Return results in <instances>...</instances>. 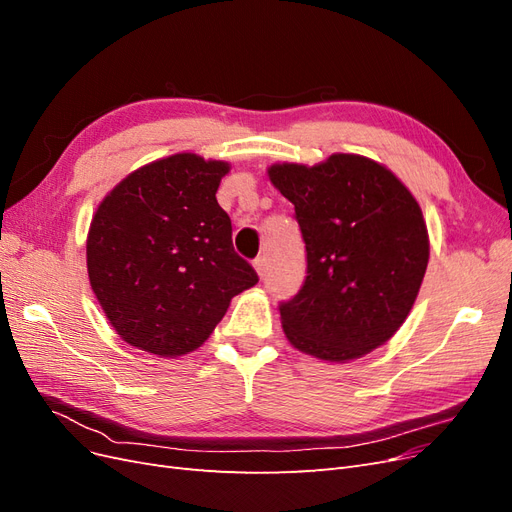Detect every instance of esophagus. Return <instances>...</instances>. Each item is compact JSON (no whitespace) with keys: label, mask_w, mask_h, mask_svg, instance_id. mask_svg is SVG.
Instances as JSON below:
<instances>
[{"label":"esophagus","mask_w":512,"mask_h":512,"mask_svg":"<svg viewBox=\"0 0 512 512\" xmlns=\"http://www.w3.org/2000/svg\"><path fill=\"white\" fill-rule=\"evenodd\" d=\"M254 267H256V271H258L260 277H265V273H267V258H265V256H258V258L254 260Z\"/></svg>","instance_id":"obj_1"}]
</instances>
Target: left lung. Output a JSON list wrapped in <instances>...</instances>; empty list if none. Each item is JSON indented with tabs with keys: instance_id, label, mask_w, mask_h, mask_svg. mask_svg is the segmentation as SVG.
<instances>
[{
	"instance_id": "1",
	"label": "left lung",
	"mask_w": 512,
	"mask_h": 512,
	"mask_svg": "<svg viewBox=\"0 0 512 512\" xmlns=\"http://www.w3.org/2000/svg\"><path fill=\"white\" fill-rule=\"evenodd\" d=\"M269 177L305 243L303 286L280 303L290 344L324 361L382 346L410 314L429 260L414 196L391 170L350 153L312 168L275 164Z\"/></svg>"
}]
</instances>
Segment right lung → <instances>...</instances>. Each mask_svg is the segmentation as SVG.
I'll return each instance as SVG.
<instances>
[{"instance_id": "obj_1", "label": "right lung", "mask_w": 512, "mask_h": 512, "mask_svg": "<svg viewBox=\"0 0 512 512\" xmlns=\"http://www.w3.org/2000/svg\"><path fill=\"white\" fill-rule=\"evenodd\" d=\"M224 162L177 153L108 194L87 237L89 282L123 342L160 356L196 350L230 299L258 282L232 247L215 192Z\"/></svg>"}]
</instances>
